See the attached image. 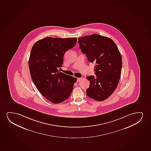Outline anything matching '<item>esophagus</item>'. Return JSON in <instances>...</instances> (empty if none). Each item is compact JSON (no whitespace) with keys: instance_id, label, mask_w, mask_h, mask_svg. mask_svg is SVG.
<instances>
[{"instance_id":"34e87169","label":"esophagus","mask_w":151,"mask_h":151,"mask_svg":"<svg viewBox=\"0 0 151 151\" xmlns=\"http://www.w3.org/2000/svg\"><path fill=\"white\" fill-rule=\"evenodd\" d=\"M82 79V78H78L77 80V82H79V81H81Z\"/></svg>"}]
</instances>
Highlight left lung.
I'll use <instances>...</instances> for the list:
<instances>
[{
  "label": "left lung",
  "instance_id": "obj_1",
  "mask_svg": "<svg viewBox=\"0 0 151 151\" xmlns=\"http://www.w3.org/2000/svg\"><path fill=\"white\" fill-rule=\"evenodd\" d=\"M79 48L88 60L95 63L96 76L86 77L90 86L86 95L97 101L109 98L119 83L122 68L121 54L113 40L94 34L78 38Z\"/></svg>",
  "mask_w": 151,
  "mask_h": 151
}]
</instances>
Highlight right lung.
I'll return each instance as SVG.
<instances>
[{"label":"right lung","mask_w":151,"mask_h":151,"mask_svg":"<svg viewBox=\"0 0 151 151\" xmlns=\"http://www.w3.org/2000/svg\"><path fill=\"white\" fill-rule=\"evenodd\" d=\"M76 38L40 39L32 48L29 67L32 79L47 100L59 104L69 98L77 78L59 72L66 51L76 45Z\"/></svg>","instance_id":"1"}]
</instances>
